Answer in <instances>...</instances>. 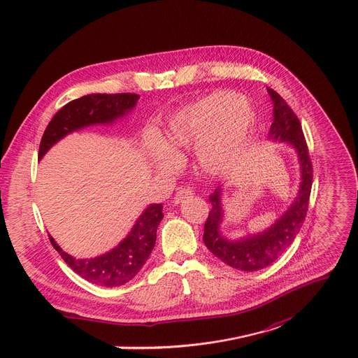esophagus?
<instances>
[{"instance_id":"34e87169","label":"esophagus","mask_w":358,"mask_h":358,"mask_svg":"<svg viewBox=\"0 0 358 358\" xmlns=\"http://www.w3.org/2000/svg\"><path fill=\"white\" fill-rule=\"evenodd\" d=\"M194 193H193V190L190 189V187H181L177 193H176V196H174V203H180V202H182L184 199H187V197H192Z\"/></svg>"}]
</instances>
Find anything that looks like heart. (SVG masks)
Returning a JSON list of instances; mask_svg holds the SVG:
<instances>
[{"label": "heart", "mask_w": 358, "mask_h": 358, "mask_svg": "<svg viewBox=\"0 0 358 358\" xmlns=\"http://www.w3.org/2000/svg\"><path fill=\"white\" fill-rule=\"evenodd\" d=\"M252 124V109L233 92H214L172 115L165 141L152 140L150 156L157 166H169L175 152L197 150V161L208 172L226 168L245 141Z\"/></svg>", "instance_id": "heart-1"}]
</instances>
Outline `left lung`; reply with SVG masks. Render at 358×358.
Masks as SVG:
<instances>
[{"label":"left lung","instance_id":"obj_1","mask_svg":"<svg viewBox=\"0 0 358 358\" xmlns=\"http://www.w3.org/2000/svg\"><path fill=\"white\" fill-rule=\"evenodd\" d=\"M267 91L274 104L270 138L287 143L296 150L301 165V184L292 205L270 229L258 234L246 236L241 241H230L226 236H222L220 230L224 218L221 187H217L209 196L213 208H210L205 222L203 242L210 252L222 262L243 271H257L268 267L295 241L302 222L307 217L313 186V165L299 119L279 92L271 88H267Z\"/></svg>","mask_w":358,"mask_h":358}]
</instances>
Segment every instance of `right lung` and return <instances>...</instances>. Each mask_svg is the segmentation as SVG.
Returning a JSON list of instances; mask_svg holds the SVG:
<instances>
[{
	"label": "right lung",
	"mask_w": 358,
	"mask_h": 358,
	"mask_svg": "<svg viewBox=\"0 0 358 358\" xmlns=\"http://www.w3.org/2000/svg\"><path fill=\"white\" fill-rule=\"evenodd\" d=\"M140 96L132 92L122 94H88L69 101L52 116L39 143L38 159H41L59 140L73 131L97 124H112L136 108ZM162 203H153L144 209L125 239L96 258L79 259L66 254L50 236V242L64 262L90 283L104 287L125 285L141 270L155 248L156 230L162 221Z\"/></svg>",
	"instance_id": "add662e5"
}]
</instances>
